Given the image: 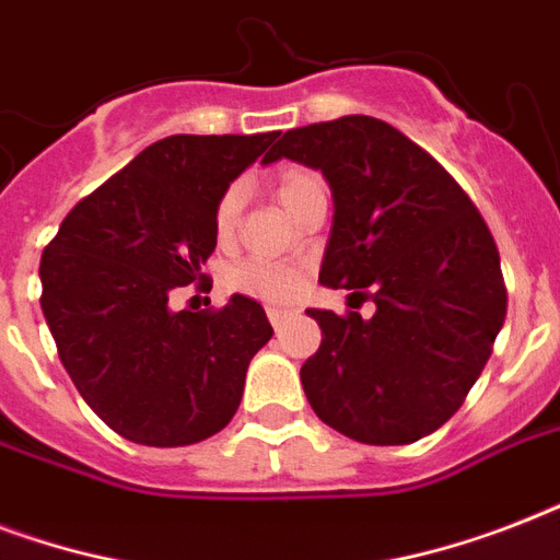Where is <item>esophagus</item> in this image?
Instances as JSON below:
<instances>
[{
    "instance_id": "34e87169",
    "label": "esophagus",
    "mask_w": 560,
    "mask_h": 560,
    "mask_svg": "<svg viewBox=\"0 0 560 560\" xmlns=\"http://www.w3.org/2000/svg\"><path fill=\"white\" fill-rule=\"evenodd\" d=\"M267 316H270L272 328H281V323L288 319V311H281V307H270V311H267Z\"/></svg>"
}]
</instances>
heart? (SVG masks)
Returning <instances> with one entry per match:
<instances>
[{"mask_svg":"<svg viewBox=\"0 0 560 560\" xmlns=\"http://www.w3.org/2000/svg\"><path fill=\"white\" fill-rule=\"evenodd\" d=\"M319 191H325L323 177L305 168L284 171L279 177V186H276L279 202L290 214H296ZM241 209H244V188L235 183L220 194L218 206H214V235H218V241H223V244L232 241L237 220H241ZM302 281H305L302 270L290 267V264L267 261V258H246L226 272V288L232 293H244V296L270 302V305L290 302L302 290Z\"/></svg>","mask_w":560,"mask_h":560,"instance_id":"b5f03b06","label":"heart"}]
</instances>
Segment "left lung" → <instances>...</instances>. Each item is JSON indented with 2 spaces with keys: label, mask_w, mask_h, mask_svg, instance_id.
Returning a JSON list of instances; mask_svg holds the SVG:
<instances>
[{
  "label": "left lung",
  "mask_w": 560,
  "mask_h": 560,
  "mask_svg": "<svg viewBox=\"0 0 560 560\" xmlns=\"http://www.w3.org/2000/svg\"><path fill=\"white\" fill-rule=\"evenodd\" d=\"M276 160L323 171L331 186L319 281L374 302L372 319L307 311L323 328L302 366L311 407L354 442H418L462 407L503 328L491 229L459 183L381 118L288 130L264 156Z\"/></svg>",
  "instance_id": "obj_1"
}]
</instances>
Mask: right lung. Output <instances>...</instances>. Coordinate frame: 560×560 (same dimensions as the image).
Segmentation results:
<instances>
[{"mask_svg": "<svg viewBox=\"0 0 560 560\" xmlns=\"http://www.w3.org/2000/svg\"><path fill=\"white\" fill-rule=\"evenodd\" d=\"M279 130L168 136L83 197L43 249V316L83 400L118 435L183 447L237 412L249 360L272 325L249 296L174 311L214 253V206Z\"/></svg>", "mask_w": 560, "mask_h": 560, "instance_id": "right-lung-1", "label": "right lung"}]
</instances>
